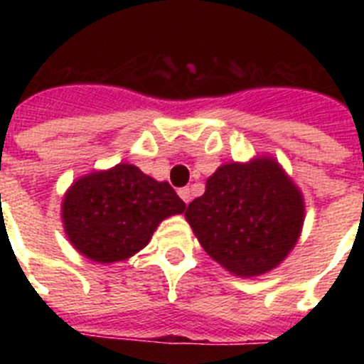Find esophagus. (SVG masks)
Returning <instances> with one entry per match:
<instances>
[{
  "label": "esophagus",
  "mask_w": 364,
  "mask_h": 364,
  "mask_svg": "<svg viewBox=\"0 0 364 364\" xmlns=\"http://www.w3.org/2000/svg\"><path fill=\"white\" fill-rule=\"evenodd\" d=\"M178 195H180V198L186 202V204H189V200H191V191H189V188H180Z\"/></svg>",
  "instance_id": "esophagus-1"
}]
</instances>
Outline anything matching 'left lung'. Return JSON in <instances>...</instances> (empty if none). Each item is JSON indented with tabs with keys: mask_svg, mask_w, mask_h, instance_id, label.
<instances>
[{
	"mask_svg": "<svg viewBox=\"0 0 364 364\" xmlns=\"http://www.w3.org/2000/svg\"><path fill=\"white\" fill-rule=\"evenodd\" d=\"M205 253L228 272L255 277L281 264L304 220V202L275 160L220 166L186 210Z\"/></svg>",
	"mask_w": 364,
	"mask_h": 364,
	"instance_id": "left-lung-1",
	"label": "left lung"
}]
</instances>
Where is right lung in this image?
<instances>
[{
	"label": "right lung",
	"instance_id": "add662e5",
	"mask_svg": "<svg viewBox=\"0 0 364 364\" xmlns=\"http://www.w3.org/2000/svg\"><path fill=\"white\" fill-rule=\"evenodd\" d=\"M184 210V200L167 182L118 164L74 182L62 215L73 246L87 259L109 264L140 252L164 218Z\"/></svg>",
	"mask_w": 364,
	"mask_h": 364
}]
</instances>
